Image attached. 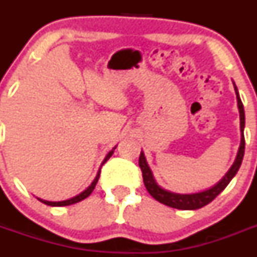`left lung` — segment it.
Segmentation results:
<instances>
[{
	"label": "left lung",
	"mask_w": 257,
	"mask_h": 257,
	"mask_svg": "<svg viewBox=\"0 0 257 257\" xmlns=\"http://www.w3.org/2000/svg\"><path fill=\"white\" fill-rule=\"evenodd\" d=\"M234 85L235 95H237V104H238V110H239V124H240V144L239 148H238L237 157H235L234 162L231 165L230 169L228 170L224 176L221 178V180L217 181L213 187L208 188L206 190H202L198 193H189V194H180V193H174L170 192L167 189H163L162 187H160L157 184L156 179L153 176V172H152L151 167H149L148 162H147V158L144 156V152H140L139 157V166L143 172V181H144V185L147 188V190L149 192L152 197H153L156 201L161 202L163 205L169 206L172 208H178V210H197V208H201L203 206L208 205L210 202H212L213 199L219 196L222 190L225 189L226 185L230 183V180L235 176V174L238 172L240 167V163L243 160L244 156V109L243 104L240 101L239 92H238V88Z\"/></svg>",
	"instance_id": "1"
}]
</instances>
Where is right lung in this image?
Instances as JSON below:
<instances>
[{
	"label": "right lung",
	"instance_id": "right-lung-1",
	"mask_svg": "<svg viewBox=\"0 0 257 257\" xmlns=\"http://www.w3.org/2000/svg\"><path fill=\"white\" fill-rule=\"evenodd\" d=\"M115 148H117V145H115V147L112 149V151H109V153L106 154L105 158H104V161H103V162H101V166H103L104 163H105L106 161H108L109 158H110V157H112L113 152H114ZM101 166H100V169H101ZM100 169H99V171H97L96 176H95V179H94V181H92V183L90 184V185H88V187L86 188V189L83 190L82 193H79V194H77V196L72 197V198H69V199H65V201H59V202L45 201V199H41V198H38V201H41V202H42V203H45V205H47V206H52V207H61V206H69V205H74V203H77V202H81V201H82V199L87 198V197L90 196V194H91V193H92V190L95 189V185H96L97 180H99V176H100Z\"/></svg>",
	"mask_w": 257,
	"mask_h": 257
}]
</instances>
